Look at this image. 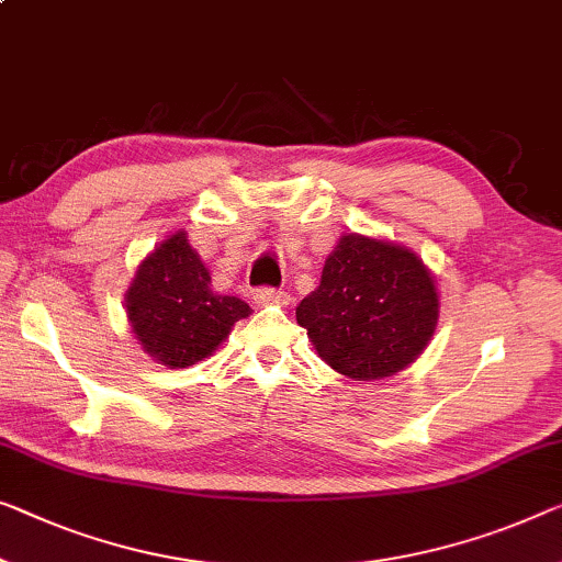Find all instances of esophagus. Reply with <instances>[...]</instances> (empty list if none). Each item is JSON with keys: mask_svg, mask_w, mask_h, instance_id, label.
I'll return each mask as SVG.
<instances>
[{"mask_svg": "<svg viewBox=\"0 0 562 562\" xmlns=\"http://www.w3.org/2000/svg\"><path fill=\"white\" fill-rule=\"evenodd\" d=\"M255 303L262 305H290V292L278 290V288H257L252 292Z\"/></svg>", "mask_w": 562, "mask_h": 562, "instance_id": "1", "label": "esophagus"}]
</instances>
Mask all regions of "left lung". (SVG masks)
I'll use <instances>...</instances> for the list:
<instances>
[{
	"instance_id": "obj_1",
	"label": "left lung",
	"mask_w": 562,
	"mask_h": 562,
	"mask_svg": "<svg viewBox=\"0 0 562 562\" xmlns=\"http://www.w3.org/2000/svg\"><path fill=\"white\" fill-rule=\"evenodd\" d=\"M295 315L330 368L379 381L422 356L437 328L439 295L412 249L346 234Z\"/></svg>"
}]
</instances>
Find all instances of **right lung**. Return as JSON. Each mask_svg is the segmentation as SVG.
Instances as JSON below:
<instances>
[{"instance_id":"add662e5","label":"right lung","mask_w":562,"mask_h":562,"mask_svg":"<svg viewBox=\"0 0 562 562\" xmlns=\"http://www.w3.org/2000/svg\"><path fill=\"white\" fill-rule=\"evenodd\" d=\"M131 328L158 363L187 368L212 356L232 325L249 315L239 297L212 290V278L183 232L161 241L125 295Z\"/></svg>"}]
</instances>
